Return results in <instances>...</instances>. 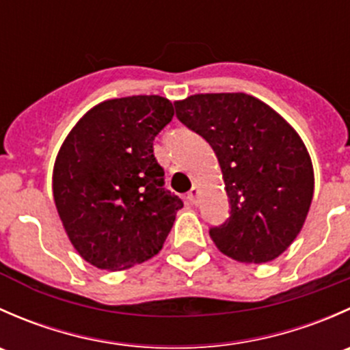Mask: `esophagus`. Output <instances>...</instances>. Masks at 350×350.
Wrapping results in <instances>:
<instances>
[{
    "label": "esophagus",
    "mask_w": 350,
    "mask_h": 350,
    "mask_svg": "<svg viewBox=\"0 0 350 350\" xmlns=\"http://www.w3.org/2000/svg\"><path fill=\"white\" fill-rule=\"evenodd\" d=\"M198 196H200V188H198V186H193V188L189 189L188 195H186V200H188L191 204H196Z\"/></svg>",
    "instance_id": "34e87169"
}]
</instances>
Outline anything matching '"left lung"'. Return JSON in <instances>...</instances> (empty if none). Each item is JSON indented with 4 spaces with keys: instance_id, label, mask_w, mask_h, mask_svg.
Listing matches in <instances>:
<instances>
[{
    "instance_id": "left-lung-1",
    "label": "left lung",
    "mask_w": 350,
    "mask_h": 350,
    "mask_svg": "<svg viewBox=\"0 0 350 350\" xmlns=\"http://www.w3.org/2000/svg\"><path fill=\"white\" fill-rule=\"evenodd\" d=\"M176 115L217 154L230 218L210 230L225 256L271 262L301 232L315 189L301 137L269 105L245 93L193 94Z\"/></svg>"
}]
</instances>
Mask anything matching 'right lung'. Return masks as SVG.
Here are the masks:
<instances>
[{
  "instance_id": "obj_1",
  "label": "right lung",
  "mask_w": 350,
  "mask_h": 350,
  "mask_svg": "<svg viewBox=\"0 0 350 350\" xmlns=\"http://www.w3.org/2000/svg\"><path fill=\"white\" fill-rule=\"evenodd\" d=\"M172 115L171 101L157 94L115 98L67 133L52 193L67 237L91 266L129 269L164 245L183 200L162 188L152 142Z\"/></svg>"
}]
</instances>
